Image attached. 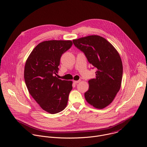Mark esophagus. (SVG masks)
<instances>
[{
    "label": "esophagus",
    "mask_w": 147,
    "mask_h": 147,
    "mask_svg": "<svg viewBox=\"0 0 147 147\" xmlns=\"http://www.w3.org/2000/svg\"><path fill=\"white\" fill-rule=\"evenodd\" d=\"M80 82V80H74L73 82L75 84H77V83H79Z\"/></svg>",
    "instance_id": "1"
}]
</instances>
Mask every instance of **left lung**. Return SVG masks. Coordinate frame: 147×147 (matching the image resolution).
I'll list each match as a JSON object with an SVG mask.
<instances>
[{"instance_id":"obj_1","label":"left lung","mask_w":147,"mask_h":147,"mask_svg":"<svg viewBox=\"0 0 147 147\" xmlns=\"http://www.w3.org/2000/svg\"><path fill=\"white\" fill-rule=\"evenodd\" d=\"M73 43L97 68L95 78L88 81L85 98L95 108L102 109L112 102L121 87L123 64L119 53L109 42L98 35L74 39Z\"/></svg>"}]
</instances>
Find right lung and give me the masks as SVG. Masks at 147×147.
Here are the masks:
<instances>
[{
	"instance_id": "1",
	"label": "right lung",
	"mask_w": 147,
	"mask_h": 147,
	"mask_svg": "<svg viewBox=\"0 0 147 147\" xmlns=\"http://www.w3.org/2000/svg\"><path fill=\"white\" fill-rule=\"evenodd\" d=\"M72 45L71 40H48L32 50L25 64L24 77L30 94L45 111L61 112L67 106L72 82L56 76L60 57Z\"/></svg>"
}]
</instances>
